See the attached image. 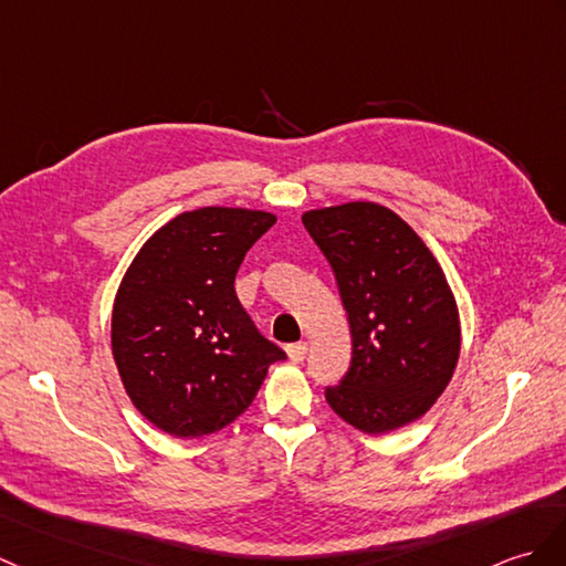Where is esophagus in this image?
Here are the masks:
<instances>
[{"instance_id":"obj_1","label":"esophagus","mask_w":566,"mask_h":566,"mask_svg":"<svg viewBox=\"0 0 566 566\" xmlns=\"http://www.w3.org/2000/svg\"><path fill=\"white\" fill-rule=\"evenodd\" d=\"M306 354H308V345L306 343H296V345H289L286 347V357H289V361H294V364L304 361Z\"/></svg>"}]
</instances>
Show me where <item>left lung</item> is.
Segmentation results:
<instances>
[{"label": "left lung", "instance_id": "8db88e82", "mask_svg": "<svg viewBox=\"0 0 566 566\" xmlns=\"http://www.w3.org/2000/svg\"><path fill=\"white\" fill-rule=\"evenodd\" d=\"M301 221L333 265L352 331V366L325 390L327 405L364 433L417 422L461 354V315L437 255L378 202L308 209Z\"/></svg>", "mask_w": 566, "mask_h": 566}]
</instances>
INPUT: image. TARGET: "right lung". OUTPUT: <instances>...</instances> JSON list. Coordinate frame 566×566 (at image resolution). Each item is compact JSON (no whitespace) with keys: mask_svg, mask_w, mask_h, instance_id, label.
<instances>
[{"mask_svg":"<svg viewBox=\"0 0 566 566\" xmlns=\"http://www.w3.org/2000/svg\"><path fill=\"white\" fill-rule=\"evenodd\" d=\"M277 221L245 207H200L156 229L117 286L111 347L144 419L178 439L214 433L255 400L284 352L235 296L251 245Z\"/></svg>","mask_w":566,"mask_h":566,"instance_id":"add662e5","label":"right lung"}]
</instances>
